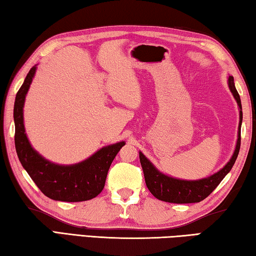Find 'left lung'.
I'll return each instance as SVG.
<instances>
[{"instance_id": "obj_1", "label": "left lung", "mask_w": 256, "mask_h": 256, "mask_svg": "<svg viewBox=\"0 0 256 256\" xmlns=\"http://www.w3.org/2000/svg\"><path fill=\"white\" fill-rule=\"evenodd\" d=\"M228 86L230 92L234 96L235 100L240 108V124H238V138H237L236 148L232 158L230 160L225 166L220 171L212 174V176L201 178L196 181H186L180 180V178H174L171 176H165L160 173L148 160L145 158V155L140 152V160L144 172L146 186L155 198L158 200L165 201V202L171 204H194L200 202L204 199L212 194L216 189L219 183L222 181V178L227 176V173L230 171L232 165L235 164V160L240 153V127L242 120H243V112H242V103L240 94L237 92L234 84V78L230 76L228 78Z\"/></svg>"}]
</instances>
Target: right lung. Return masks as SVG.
I'll return each mask as SVG.
<instances>
[{"label":"right lung","mask_w":256,"mask_h":256,"mask_svg":"<svg viewBox=\"0 0 256 256\" xmlns=\"http://www.w3.org/2000/svg\"><path fill=\"white\" fill-rule=\"evenodd\" d=\"M36 70L37 67L34 66L29 70L16 96L13 118L18 158L36 186L48 198L66 202H80L96 198L104 188L110 165L124 142L103 147L91 158L74 165H58L44 160L31 147L24 124V98Z\"/></svg>","instance_id":"1"}]
</instances>
